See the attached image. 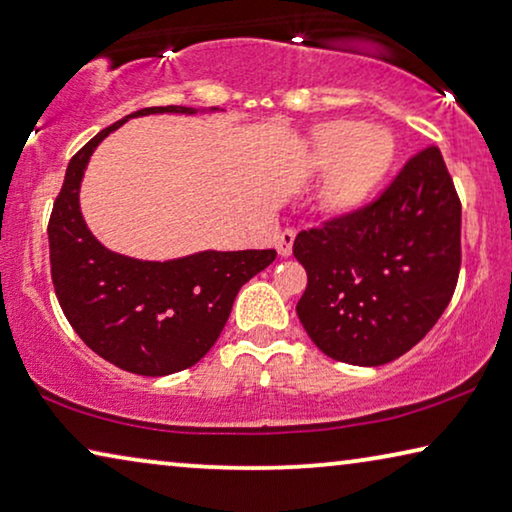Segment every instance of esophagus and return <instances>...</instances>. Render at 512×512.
I'll use <instances>...</instances> for the list:
<instances>
[{
	"instance_id": "1",
	"label": "esophagus",
	"mask_w": 512,
	"mask_h": 512,
	"mask_svg": "<svg viewBox=\"0 0 512 512\" xmlns=\"http://www.w3.org/2000/svg\"><path fill=\"white\" fill-rule=\"evenodd\" d=\"M294 239H296V232H294V230H285V232H282V234L278 236L276 248H278V253H280L282 257H289V255H292Z\"/></svg>"
}]
</instances>
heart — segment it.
I'll return each mask as SVG.
<instances>
[{"label": "heart", "mask_w": 512, "mask_h": 512, "mask_svg": "<svg viewBox=\"0 0 512 512\" xmlns=\"http://www.w3.org/2000/svg\"><path fill=\"white\" fill-rule=\"evenodd\" d=\"M398 156V142L388 128H363L361 121L333 119L319 124L310 137L308 167L325 172L322 204L347 216L377 195Z\"/></svg>", "instance_id": "heart-1"}]
</instances>
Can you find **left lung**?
<instances>
[{
    "instance_id": "left-lung-1",
    "label": "left lung",
    "mask_w": 512,
    "mask_h": 512,
    "mask_svg": "<svg viewBox=\"0 0 512 512\" xmlns=\"http://www.w3.org/2000/svg\"><path fill=\"white\" fill-rule=\"evenodd\" d=\"M462 204L444 156L407 160L375 202L296 234L305 333L335 361L391 363L437 324L460 276Z\"/></svg>"
}]
</instances>
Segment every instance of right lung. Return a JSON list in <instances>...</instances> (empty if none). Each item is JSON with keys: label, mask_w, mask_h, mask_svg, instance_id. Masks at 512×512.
<instances>
[{"label": "right lung", "mask_w": 512, "mask_h": 512, "mask_svg": "<svg viewBox=\"0 0 512 512\" xmlns=\"http://www.w3.org/2000/svg\"><path fill=\"white\" fill-rule=\"evenodd\" d=\"M163 112L197 110L144 108L91 137L66 167L48 225L52 285L68 324L91 352L144 377H165L200 361L223 331L239 289L276 259V250H204L142 262L112 253L89 232L80 183L94 149L128 119Z\"/></svg>", "instance_id": "obj_1"}]
</instances>
